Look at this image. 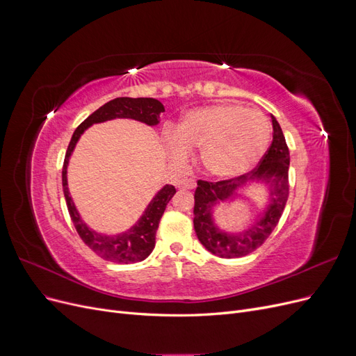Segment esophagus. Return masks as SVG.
Segmentation results:
<instances>
[{"label":"esophagus","instance_id":"34e87169","mask_svg":"<svg viewBox=\"0 0 356 356\" xmlns=\"http://www.w3.org/2000/svg\"><path fill=\"white\" fill-rule=\"evenodd\" d=\"M178 187L182 190H193V188H196V181H193V179L182 181Z\"/></svg>","mask_w":356,"mask_h":356}]
</instances>
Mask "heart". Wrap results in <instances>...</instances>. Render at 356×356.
Returning <instances> with one entry per match:
<instances>
[{
    "label": "heart",
    "instance_id": "1",
    "mask_svg": "<svg viewBox=\"0 0 356 356\" xmlns=\"http://www.w3.org/2000/svg\"><path fill=\"white\" fill-rule=\"evenodd\" d=\"M268 141L270 126L261 113L222 104L188 111L178 123L177 134L165 136V148L177 163H184L191 148H202V165L208 174L232 179L261 160Z\"/></svg>",
    "mask_w": 356,
    "mask_h": 356
}]
</instances>
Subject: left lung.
Instances as JSON below:
<instances>
[{"label": "left lung", "mask_w": 356, "mask_h": 356, "mask_svg": "<svg viewBox=\"0 0 356 356\" xmlns=\"http://www.w3.org/2000/svg\"><path fill=\"white\" fill-rule=\"evenodd\" d=\"M272 117L273 141L261 159L260 165L251 172L227 181H197L195 191V232L207 250L221 258H239L251 254L261 246L279 222L288 200L289 149L277 120ZM252 184H261L266 191L264 211L241 232L221 229L213 218L214 208L224 201H234L241 189Z\"/></svg>", "instance_id": "obj_1"}]
</instances>
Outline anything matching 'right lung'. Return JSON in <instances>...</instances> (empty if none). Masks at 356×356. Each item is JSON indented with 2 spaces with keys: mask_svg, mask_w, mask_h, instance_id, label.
<instances>
[{
  "mask_svg": "<svg viewBox=\"0 0 356 356\" xmlns=\"http://www.w3.org/2000/svg\"><path fill=\"white\" fill-rule=\"evenodd\" d=\"M165 113V106L160 101L154 98H115L110 102L104 104L101 108L92 113L86 120L75 129L71 138L65 161L62 169V186L63 195H65L68 212L71 220L77 229V233L83 242L88 245L93 252L102 257L106 261H113L118 264H131L143 261L153 252L156 245V230L161 215H163L166 204L174 197L177 193L175 187L166 184L161 187L156 196L147 204L143 215L132 225L131 229L117 234H105L90 229L81 218L80 212L75 208V203L71 197L68 188V163L71 154L77 145L80 136L84 134L86 129L92 124L104 123L114 118H131L145 123L147 126H157L160 123V114Z\"/></svg>",
  "mask_w": 356,
  "mask_h": 356,
  "instance_id": "1",
  "label": "right lung"
}]
</instances>
